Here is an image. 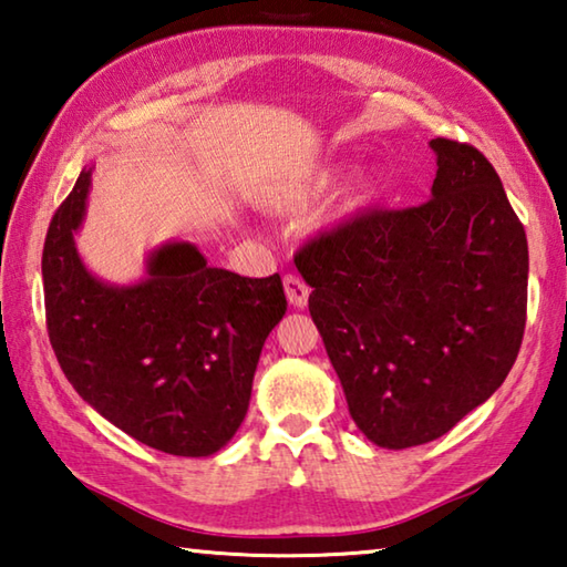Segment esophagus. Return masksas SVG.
Wrapping results in <instances>:
<instances>
[{
  "mask_svg": "<svg viewBox=\"0 0 567 567\" xmlns=\"http://www.w3.org/2000/svg\"><path fill=\"white\" fill-rule=\"evenodd\" d=\"M285 295L287 300H290V305L295 307H305L307 305V297H310V287H307L300 277L297 275H285Z\"/></svg>",
  "mask_w": 567,
  "mask_h": 567,
  "instance_id": "34e87169",
  "label": "esophagus"
}]
</instances>
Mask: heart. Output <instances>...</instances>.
<instances>
[{"instance_id":"b5f03b06","label":"heart","mask_w":567,"mask_h":567,"mask_svg":"<svg viewBox=\"0 0 567 567\" xmlns=\"http://www.w3.org/2000/svg\"><path fill=\"white\" fill-rule=\"evenodd\" d=\"M340 175H342V162H322V165H315L307 172H302L292 185L275 189L272 195L267 197V205L275 209L302 207L310 203V199L320 197L322 192H328L334 182L340 179ZM375 187H378L375 175H372V172H360L358 179L352 182V187L342 199L340 213H352V209H358L362 203H368Z\"/></svg>"}]
</instances>
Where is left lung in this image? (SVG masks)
Here are the masks:
<instances>
[{"mask_svg":"<svg viewBox=\"0 0 567 567\" xmlns=\"http://www.w3.org/2000/svg\"><path fill=\"white\" fill-rule=\"evenodd\" d=\"M433 195L368 209L295 255L310 315L370 443L402 450L453 430L503 385L527 310V239L473 145L430 140Z\"/></svg>","mask_w":567,"mask_h":567,"instance_id":"obj_1","label":"left lung"}]
</instances>
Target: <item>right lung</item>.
Returning <instances> with one entry per match:
<instances>
[{
    "label": "right lung",
    "instance_id": "obj_1",
    "mask_svg": "<svg viewBox=\"0 0 567 567\" xmlns=\"http://www.w3.org/2000/svg\"><path fill=\"white\" fill-rule=\"evenodd\" d=\"M90 182L82 169L42 252L60 368L130 437L169 455H215L243 425L262 344L287 310L280 275L239 277L209 267L195 245L167 243L150 252L140 282H104L74 245Z\"/></svg>",
    "mask_w": 567,
    "mask_h": 567
}]
</instances>
